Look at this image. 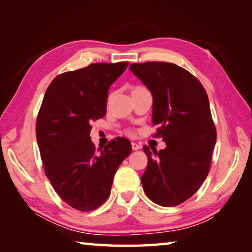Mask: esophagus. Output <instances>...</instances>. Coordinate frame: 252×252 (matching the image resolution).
Returning <instances> with one entry per match:
<instances>
[{"instance_id": "obj_1", "label": "esophagus", "mask_w": 252, "mask_h": 252, "mask_svg": "<svg viewBox=\"0 0 252 252\" xmlns=\"http://www.w3.org/2000/svg\"><path fill=\"white\" fill-rule=\"evenodd\" d=\"M141 147H142L141 144L132 142V150H139V149H141Z\"/></svg>"}]
</instances>
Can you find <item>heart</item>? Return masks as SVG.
<instances>
[{
  "instance_id": "1",
  "label": "heart",
  "mask_w": 252,
  "mask_h": 252,
  "mask_svg": "<svg viewBox=\"0 0 252 252\" xmlns=\"http://www.w3.org/2000/svg\"><path fill=\"white\" fill-rule=\"evenodd\" d=\"M140 88H143V87H135L134 89H140ZM134 89H133V90H134Z\"/></svg>"
}]
</instances>
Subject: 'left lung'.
I'll list each match as a JSON object with an SVG mask.
<instances>
[{
    "instance_id": "left-lung-1",
    "label": "left lung",
    "mask_w": 252,
    "mask_h": 252,
    "mask_svg": "<svg viewBox=\"0 0 252 252\" xmlns=\"http://www.w3.org/2000/svg\"><path fill=\"white\" fill-rule=\"evenodd\" d=\"M130 70L150 90L156 136L167 147L144 146L148 165L141 182L147 197L178 206L197 192L209 173L217 140L207 92L190 72L169 62L133 63Z\"/></svg>"
}]
</instances>
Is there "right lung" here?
<instances>
[{
	"label": "right lung",
	"mask_w": 252,
	"mask_h": 252,
	"mask_svg": "<svg viewBox=\"0 0 252 252\" xmlns=\"http://www.w3.org/2000/svg\"><path fill=\"white\" fill-rule=\"evenodd\" d=\"M129 62L93 63L55 76L37 114L36 140L45 174L60 198L80 211L100 207L119 165L132 151L125 138L96 153L91 122L105 116L110 85Z\"/></svg>",
	"instance_id": "add662e5"
}]
</instances>
